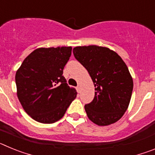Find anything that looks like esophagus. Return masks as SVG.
I'll return each mask as SVG.
<instances>
[{"label":"esophagus","instance_id":"34e87169","mask_svg":"<svg viewBox=\"0 0 155 155\" xmlns=\"http://www.w3.org/2000/svg\"><path fill=\"white\" fill-rule=\"evenodd\" d=\"M81 86L78 85V87H77V91H78V93H80L81 92Z\"/></svg>","mask_w":155,"mask_h":155}]
</instances>
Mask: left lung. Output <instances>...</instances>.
<instances>
[{
	"label": "left lung",
	"mask_w": 155,
	"mask_h": 155,
	"mask_svg": "<svg viewBox=\"0 0 155 155\" xmlns=\"http://www.w3.org/2000/svg\"><path fill=\"white\" fill-rule=\"evenodd\" d=\"M73 53L89 73L95 87L94 99L84 105L87 117L98 126L117 122L128 108L134 87L127 66L107 47L77 46Z\"/></svg>",
	"instance_id": "1"
}]
</instances>
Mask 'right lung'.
Instances as JSON below:
<instances>
[{
  "mask_svg": "<svg viewBox=\"0 0 155 155\" xmlns=\"http://www.w3.org/2000/svg\"><path fill=\"white\" fill-rule=\"evenodd\" d=\"M71 50V46L36 49L16 72L19 102L35 121L42 124L58 121L76 98V90L68 86L63 76Z\"/></svg>",
  "mask_w": 155,
  "mask_h": 155,
  "instance_id": "right-lung-1",
  "label": "right lung"
}]
</instances>
